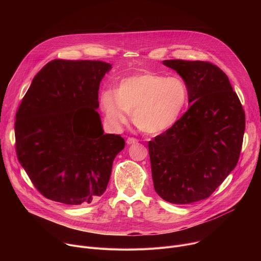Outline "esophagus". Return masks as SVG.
Listing matches in <instances>:
<instances>
[{"label":"esophagus","instance_id":"1","mask_svg":"<svg viewBox=\"0 0 261 261\" xmlns=\"http://www.w3.org/2000/svg\"><path fill=\"white\" fill-rule=\"evenodd\" d=\"M126 142H127V144H129V145H130V144H135V143H137V142H138V140H137L136 138L129 137V138L127 139V141H126Z\"/></svg>","mask_w":261,"mask_h":261}]
</instances>
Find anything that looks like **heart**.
<instances>
[{"instance_id":"heart-1","label":"heart","mask_w":261,"mask_h":261,"mask_svg":"<svg viewBox=\"0 0 261 261\" xmlns=\"http://www.w3.org/2000/svg\"><path fill=\"white\" fill-rule=\"evenodd\" d=\"M188 97V87L182 79L144 72L124 79L116 92H103L101 109L114 127L126 124L130 114L140 131L158 134L176 123Z\"/></svg>"}]
</instances>
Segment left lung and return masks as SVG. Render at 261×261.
<instances>
[{
  "label": "left lung",
  "mask_w": 261,
  "mask_h": 261,
  "mask_svg": "<svg viewBox=\"0 0 261 261\" xmlns=\"http://www.w3.org/2000/svg\"><path fill=\"white\" fill-rule=\"evenodd\" d=\"M188 87L189 109L148 142L154 188L164 200L188 204L207 198L234 169L245 113L226 74L201 61L166 60Z\"/></svg>",
  "instance_id": "1"
}]
</instances>
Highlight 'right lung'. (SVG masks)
Instances as JSON below:
<instances>
[{
    "mask_svg": "<svg viewBox=\"0 0 261 261\" xmlns=\"http://www.w3.org/2000/svg\"><path fill=\"white\" fill-rule=\"evenodd\" d=\"M113 65L55 60L34 77L17 110L16 154L38 191L69 205L88 204L106 190L120 135L104 134L98 91Z\"/></svg>",
    "mask_w": 261,
    "mask_h": 261,
    "instance_id": "add662e5",
    "label": "right lung"
}]
</instances>
